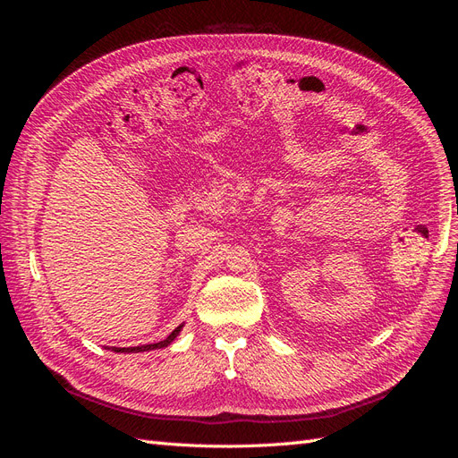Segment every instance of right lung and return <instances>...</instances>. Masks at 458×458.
Here are the masks:
<instances>
[{"mask_svg": "<svg viewBox=\"0 0 458 458\" xmlns=\"http://www.w3.org/2000/svg\"><path fill=\"white\" fill-rule=\"evenodd\" d=\"M182 328H183V325H179L175 330H172V335L165 338V340H162V342H157V344H147V345H135V348H108V350H113V352H116V353H140V352H150V350H160V348H168V345L179 336V332H182Z\"/></svg>", "mask_w": 458, "mask_h": 458, "instance_id": "right-lung-1", "label": "right lung"}]
</instances>
